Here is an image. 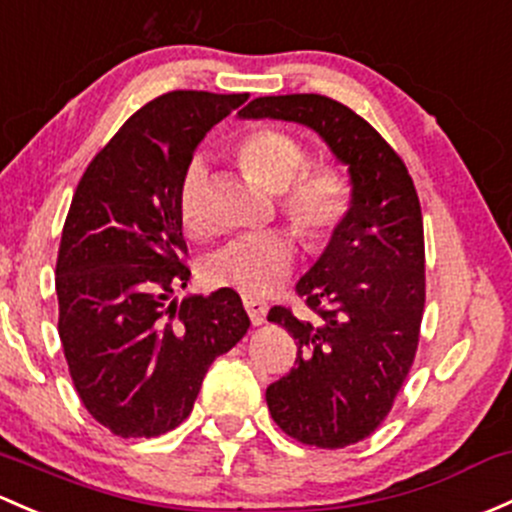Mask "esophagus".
Listing matches in <instances>:
<instances>
[{"label": "esophagus", "instance_id": "esophagus-1", "mask_svg": "<svg viewBox=\"0 0 512 512\" xmlns=\"http://www.w3.org/2000/svg\"><path fill=\"white\" fill-rule=\"evenodd\" d=\"M242 306H245V311H247V316H250L252 324H255V326L265 324V316H267V304H265V301L245 297V299H242Z\"/></svg>", "mask_w": 512, "mask_h": 512}]
</instances>
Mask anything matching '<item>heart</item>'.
<instances>
[{"label":"heart","mask_w":512,"mask_h":512,"mask_svg":"<svg viewBox=\"0 0 512 512\" xmlns=\"http://www.w3.org/2000/svg\"><path fill=\"white\" fill-rule=\"evenodd\" d=\"M235 159L250 179L279 193V213L309 252H324L333 245L355 208L351 179L336 166L306 169L309 157L292 134L279 129H252L235 144ZM206 164L193 157L176 188V213L186 233L206 235L203 215ZM297 262V242L284 230L233 240L208 260L203 277L215 289H233L242 297H267L289 279Z\"/></svg>","instance_id":"1"}]
</instances>
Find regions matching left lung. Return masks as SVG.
Segmentation results:
<instances>
[{
	"instance_id": "obj_1",
	"label": "left lung",
	"mask_w": 512,
	"mask_h": 512,
	"mask_svg": "<svg viewBox=\"0 0 512 512\" xmlns=\"http://www.w3.org/2000/svg\"><path fill=\"white\" fill-rule=\"evenodd\" d=\"M240 115L311 127L351 171V223L297 284L314 319L287 306L267 314L297 341V365L267 387L272 419L301 444L343 449L385 422L417 355L427 294L417 188L400 154L343 102L270 95Z\"/></svg>"
}]
</instances>
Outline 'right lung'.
I'll list each match as a JSON object with an SVG mask.
<instances>
[{
  "label": "right lung",
  "instance_id": "obj_1",
  "mask_svg": "<svg viewBox=\"0 0 512 512\" xmlns=\"http://www.w3.org/2000/svg\"><path fill=\"white\" fill-rule=\"evenodd\" d=\"M247 95L171 90L117 129L73 193L56 260L58 336L85 410L122 439L191 414L250 328L238 292L174 301L191 270L176 188L193 149Z\"/></svg>",
  "mask_w": 512,
  "mask_h": 512
}]
</instances>
